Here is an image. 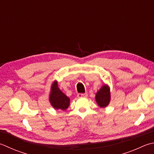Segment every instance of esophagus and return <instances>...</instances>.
<instances>
[{
    "mask_svg": "<svg viewBox=\"0 0 154 154\" xmlns=\"http://www.w3.org/2000/svg\"><path fill=\"white\" fill-rule=\"evenodd\" d=\"M87 97V93H79L77 95V97L78 98H82V97Z\"/></svg>",
    "mask_w": 154,
    "mask_h": 154,
    "instance_id": "34e87169",
    "label": "esophagus"
}]
</instances>
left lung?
I'll return each mask as SVG.
<instances>
[{
	"mask_svg": "<svg viewBox=\"0 0 154 154\" xmlns=\"http://www.w3.org/2000/svg\"><path fill=\"white\" fill-rule=\"evenodd\" d=\"M95 101L99 107H106L111 101L110 87L107 84L103 85L95 94Z\"/></svg>",
	"mask_w": 154,
	"mask_h": 154,
	"instance_id": "obj_1",
	"label": "left lung"
}]
</instances>
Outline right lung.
<instances>
[{
  "label": "right lung",
  "mask_w": 154,
  "mask_h": 154,
  "mask_svg": "<svg viewBox=\"0 0 154 154\" xmlns=\"http://www.w3.org/2000/svg\"><path fill=\"white\" fill-rule=\"evenodd\" d=\"M49 99L51 106L57 110L65 111L70 104V99L59 88L57 80L54 81L51 86Z\"/></svg>",
  "instance_id": "obj_1"
}]
</instances>
